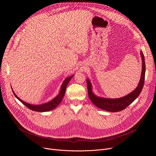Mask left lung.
Returning <instances> with one entry per match:
<instances>
[{"mask_svg":"<svg viewBox=\"0 0 156 156\" xmlns=\"http://www.w3.org/2000/svg\"><path fill=\"white\" fill-rule=\"evenodd\" d=\"M141 56L142 58V72L140 81L135 90L126 96L118 99H108L98 97L93 93L91 83L89 79H87L86 81L87 86L88 96L90 98L91 101L96 107L111 112H119V111L126 108L138 97L143 87L146 71L144 57L142 51H141Z\"/></svg>","mask_w":156,"mask_h":156,"instance_id":"left-lung-1","label":"left lung"}]
</instances>
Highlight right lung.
Instances as JSON below:
<instances>
[{
    "label": "right lung",
    "instance_id": "1",
    "mask_svg": "<svg viewBox=\"0 0 156 156\" xmlns=\"http://www.w3.org/2000/svg\"><path fill=\"white\" fill-rule=\"evenodd\" d=\"M73 75L69 76L68 78H66L64 81L63 82L61 88H60V91L59 94L52 100H51V101L46 102L45 104H42L41 105H33V104H30L28 103H27L25 102H24L23 101H22L21 99H20L16 95V94L14 93V91L12 90V91L15 95V96L21 102L23 103L25 106H27L28 108L33 110V111H36V112H47V111H49L51 110H53L54 108H55L58 105V104L61 102L63 98V96L65 95V90H66V86L68 85L69 83L70 82V81L71 80V79L73 78Z\"/></svg>",
    "mask_w": 156,
    "mask_h": 156
}]
</instances>
